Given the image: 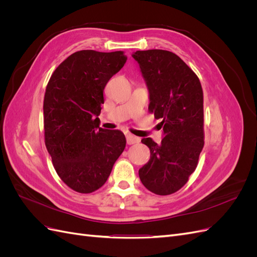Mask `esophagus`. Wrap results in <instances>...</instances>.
Instances as JSON below:
<instances>
[{"mask_svg": "<svg viewBox=\"0 0 257 257\" xmlns=\"http://www.w3.org/2000/svg\"><path fill=\"white\" fill-rule=\"evenodd\" d=\"M125 136H126V143H127V145H134V144H138L139 142H141V139H139L138 137L132 135L130 133H126Z\"/></svg>", "mask_w": 257, "mask_h": 257, "instance_id": "esophagus-1", "label": "esophagus"}]
</instances>
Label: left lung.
I'll return each mask as SVG.
<instances>
[{
	"label": "left lung",
	"mask_w": 257,
	"mask_h": 257,
	"mask_svg": "<svg viewBox=\"0 0 257 257\" xmlns=\"http://www.w3.org/2000/svg\"><path fill=\"white\" fill-rule=\"evenodd\" d=\"M149 90V112L162 119L164 138H152L150 160L139 169L142 183L158 195H169L189 181L204 147V93L197 75L174 52L138 50L133 54Z\"/></svg>",
	"instance_id": "1"
}]
</instances>
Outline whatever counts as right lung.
I'll list each match as a JSON object with an SVG mask.
<instances>
[{
  "label": "right lung",
  "mask_w": 257,
  "mask_h": 257,
  "mask_svg": "<svg viewBox=\"0 0 257 257\" xmlns=\"http://www.w3.org/2000/svg\"><path fill=\"white\" fill-rule=\"evenodd\" d=\"M123 51L80 50L56 68L44 97L45 145L68 188L89 194L103 186L126 139L98 126L104 88L126 62Z\"/></svg>",
  "instance_id": "1"
}]
</instances>
